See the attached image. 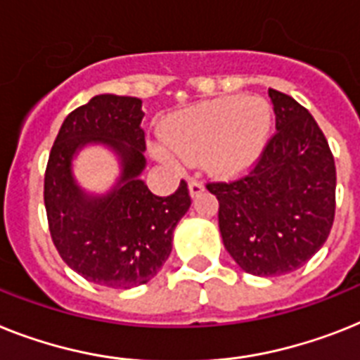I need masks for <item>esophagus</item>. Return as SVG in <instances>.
<instances>
[{"instance_id":"1","label":"esophagus","mask_w":360,"mask_h":360,"mask_svg":"<svg viewBox=\"0 0 360 360\" xmlns=\"http://www.w3.org/2000/svg\"><path fill=\"white\" fill-rule=\"evenodd\" d=\"M202 191H204V184L200 180H195V178L189 180V193H191V197H197Z\"/></svg>"}]
</instances>
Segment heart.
Masks as SVG:
<instances>
[{"mask_svg":"<svg viewBox=\"0 0 360 360\" xmlns=\"http://www.w3.org/2000/svg\"><path fill=\"white\" fill-rule=\"evenodd\" d=\"M269 124V112L257 99L222 97L171 117L165 143L156 145L154 150L165 162L204 156L213 173H237L259 156Z\"/></svg>","mask_w":360,"mask_h":360,"instance_id":"1","label":"heart"}]
</instances>
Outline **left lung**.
I'll list each match as a JSON object with an SVG mask.
<instances>
[{
  "mask_svg": "<svg viewBox=\"0 0 360 360\" xmlns=\"http://www.w3.org/2000/svg\"><path fill=\"white\" fill-rule=\"evenodd\" d=\"M276 132L250 173L206 187L219 200L222 243L240 269L281 276L305 265L335 219L337 169L328 139L309 110L269 90Z\"/></svg>",
  "mask_w": 360,
  "mask_h": 360,
  "instance_id": "1",
  "label": "left lung"
}]
</instances>
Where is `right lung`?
I'll return each instance as SVG.
<instances>
[{
    "label": "right lung",
    "mask_w": 360,
    "mask_h": 360,
    "mask_svg": "<svg viewBox=\"0 0 360 360\" xmlns=\"http://www.w3.org/2000/svg\"><path fill=\"white\" fill-rule=\"evenodd\" d=\"M141 99L95 95L62 123L47 160L44 202L51 239L70 269L112 289L150 281L167 261L173 231L191 206L187 184L156 197L139 180L145 169ZM88 143H103L122 160V176L106 195L76 186L70 162Z\"/></svg>",
    "instance_id": "add662e5"
}]
</instances>
